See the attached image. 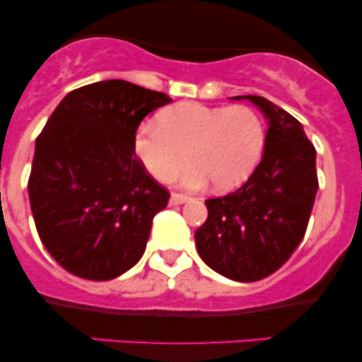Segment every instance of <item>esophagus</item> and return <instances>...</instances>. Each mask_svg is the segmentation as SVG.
Instances as JSON below:
<instances>
[{
    "instance_id": "esophagus-1",
    "label": "esophagus",
    "mask_w": 362,
    "mask_h": 362,
    "mask_svg": "<svg viewBox=\"0 0 362 362\" xmlns=\"http://www.w3.org/2000/svg\"><path fill=\"white\" fill-rule=\"evenodd\" d=\"M189 201V195L185 194H178V192H173L172 197H170V204L172 206H177V204H184V202Z\"/></svg>"
}]
</instances>
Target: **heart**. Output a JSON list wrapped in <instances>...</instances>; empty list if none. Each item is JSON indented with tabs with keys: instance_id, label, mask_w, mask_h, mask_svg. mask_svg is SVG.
<instances>
[{
	"instance_id": "obj_1",
	"label": "heart",
	"mask_w": 362,
	"mask_h": 362,
	"mask_svg": "<svg viewBox=\"0 0 362 362\" xmlns=\"http://www.w3.org/2000/svg\"><path fill=\"white\" fill-rule=\"evenodd\" d=\"M264 146V120L248 105L178 103L134 136V153L149 175L172 182L189 161L182 184L192 189L209 180L218 190L235 189L252 175Z\"/></svg>"
}]
</instances>
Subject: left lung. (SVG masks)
I'll list each match as a JSON object with an SVG mask.
<instances>
[{
  "label": "left lung",
  "mask_w": 362,
  "mask_h": 362,
  "mask_svg": "<svg viewBox=\"0 0 362 362\" xmlns=\"http://www.w3.org/2000/svg\"><path fill=\"white\" fill-rule=\"evenodd\" d=\"M245 98L269 119L264 156L238 190L206 199L207 219L195 231V247L213 271L253 282L282 267L301 243L318 177L317 151L300 120L264 97Z\"/></svg>",
  "instance_id": "8db88e82"
}]
</instances>
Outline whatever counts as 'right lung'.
<instances>
[{
    "label": "right lung",
    "instance_id": "obj_1",
    "mask_svg": "<svg viewBox=\"0 0 362 362\" xmlns=\"http://www.w3.org/2000/svg\"><path fill=\"white\" fill-rule=\"evenodd\" d=\"M167 93L124 80L69 91L35 141L28 197L52 259L88 281L120 276L143 257L170 192L134 153V136Z\"/></svg>",
    "mask_w": 362,
    "mask_h": 362
}]
</instances>
